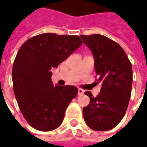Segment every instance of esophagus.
<instances>
[{
  "instance_id": "1",
  "label": "esophagus",
  "mask_w": 147,
  "mask_h": 147,
  "mask_svg": "<svg viewBox=\"0 0 147 147\" xmlns=\"http://www.w3.org/2000/svg\"><path fill=\"white\" fill-rule=\"evenodd\" d=\"M83 93H84V90L83 89H81V88L78 89V94L79 95H82V94H83Z\"/></svg>"
}]
</instances>
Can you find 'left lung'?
Masks as SVG:
<instances>
[{
  "mask_svg": "<svg viewBox=\"0 0 147 147\" xmlns=\"http://www.w3.org/2000/svg\"><path fill=\"white\" fill-rule=\"evenodd\" d=\"M94 57L97 84L102 83L98 95L90 91L89 105L83 107V118L90 128L109 131L120 123L125 115L132 86V67L119 44L102 34L80 35Z\"/></svg>",
  "mask_w": 147,
  "mask_h": 147,
  "instance_id": "8db88e82",
  "label": "left lung"
}]
</instances>
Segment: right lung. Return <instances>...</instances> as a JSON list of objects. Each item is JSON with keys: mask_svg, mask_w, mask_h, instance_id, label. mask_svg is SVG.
Masks as SVG:
<instances>
[{"mask_svg": "<svg viewBox=\"0 0 147 147\" xmlns=\"http://www.w3.org/2000/svg\"><path fill=\"white\" fill-rule=\"evenodd\" d=\"M82 43L78 35L45 33L29 38L19 49L12 67L13 90L21 113L34 128L49 131L62 123L78 89L53 86L51 70Z\"/></svg>", "mask_w": 147, "mask_h": 147, "instance_id": "right-lung-1", "label": "right lung"}]
</instances>
